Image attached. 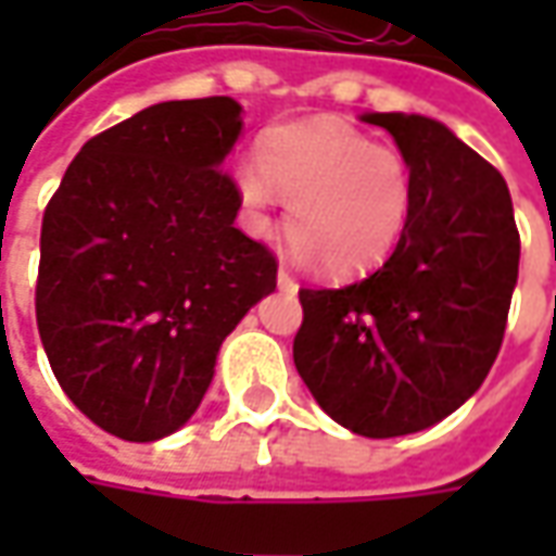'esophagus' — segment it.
<instances>
[{
	"label": "esophagus",
	"mask_w": 556,
	"mask_h": 556,
	"mask_svg": "<svg viewBox=\"0 0 556 556\" xmlns=\"http://www.w3.org/2000/svg\"><path fill=\"white\" fill-rule=\"evenodd\" d=\"M278 288L288 290V293H293V290H296V281H293V275H290L288 268H278Z\"/></svg>",
	"instance_id": "34e87169"
}]
</instances>
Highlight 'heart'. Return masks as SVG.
Listing matches in <instances>:
<instances>
[{
  "label": "heart",
  "instance_id": "obj_1",
  "mask_svg": "<svg viewBox=\"0 0 556 556\" xmlns=\"http://www.w3.org/2000/svg\"><path fill=\"white\" fill-rule=\"evenodd\" d=\"M235 182L256 223H266L268 210L285 198L290 253L300 263L321 260L333 278L380 266L415 206L405 154L328 117L268 129L260 163H244Z\"/></svg>",
  "mask_w": 556,
  "mask_h": 556
}]
</instances>
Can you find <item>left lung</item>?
Segmentation results:
<instances>
[{
    "label": "left lung",
    "mask_w": 556,
    "mask_h": 556,
    "mask_svg": "<svg viewBox=\"0 0 556 556\" xmlns=\"http://www.w3.org/2000/svg\"><path fill=\"white\" fill-rule=\"evenodd\" d=\"M405 154L415 206L393 256L346 288L300 290L293 365L358 437L417 433L458 412L502 350L520 235L502 173L439 119L362 114Z\"/></svg>",
    "instance_id": "left-lung-1"
}]
</instances>
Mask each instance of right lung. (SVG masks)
Masks as SVG:
<instances>
[{
	"mask_svg": "<svg viewBox=\"0 0 556 556\" xmlns=\"http://www.w3.org/2000/svg\"><path fill=\"white\" fill-rule=\"evenodd\" d=\"M241 129L228 96L151 104L86 141L46 206L42 346L67 399L126 442L188 424L223 340L275 290L223 173Z\"/></svg>",
	"mask_w": 556,
	"mask_h": 556,
	"instance_id": "obj_1",
	"label": "right lung"
}]
</instances>
